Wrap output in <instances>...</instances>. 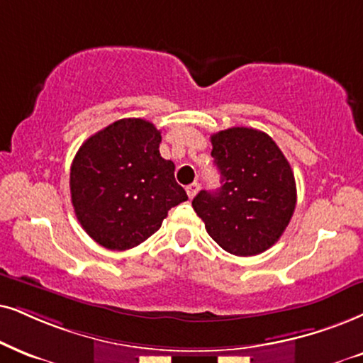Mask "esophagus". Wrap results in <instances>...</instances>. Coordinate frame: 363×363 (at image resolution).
<instances>
[{
	"label": "esophagus",
	"instance_id": "34e87169",
	"mask_svg": "<svg viewBox=\"0 0 363 363\" xmlns=\"http://www.w3.org/2000/svg\"><path fill=\"white\" fill-rule=\"evenodd\" d=\"M199 182H192V184H189L186 187V191H187V196H189V199H192V197H194L197 192H199Z\"/></svg>",
	"mask_w": 363,
	"mask_h": 363
}]
</instances>
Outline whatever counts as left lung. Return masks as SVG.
<instances>
[{"label": "left lung", "mask_w": 363, "mask_h": 363, "mask_svg": "<svg viewBox=\"0 0 363 363\" xmlns=\"http://www.w3.org/2000/svg\"><path fill=\"white\" fill-rule=\"evenodd\" d=\"M223 186L201 191L192 208L206 231L228 253L255 256L272 247L296 206L295 176L286 157L264 132L233 127L211 135Z\"/></svg>", "instance_id": "obj_1"}]
</instances>
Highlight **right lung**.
<instances>
[{"label": "right lung", "instance_id": "right-lung-1", "mask_svg": "<svg viewBox=\"0 0 363 363\" xmlns=\"http://www.w3.org/2000/svg\"><path fill=\"white\" fill-rule=\"evenodd\" d=\"M160 132L144 118H122L89 137L70 169L72 204L91 240L113 251L139 246L169 209L187 201L172 160L160 157Z\"/></svg>", "mask_w": 363, "mask_h": 363}]
</instances>
